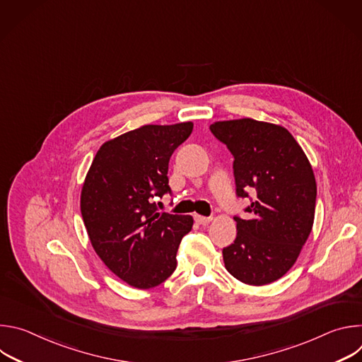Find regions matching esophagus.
<instances>
[{"mask_svg":"<svg viewBox=\"0 0 362 362\" xmlns=\"http://www.w3.org/2000/svg\"><path fill=\"white\" fill-rule=\"evenodd\" d=\"M194 219L200 225H208L212 221V218H206V216H200V215H194Z\"/></svg>","mask_w":362,"mask_h":362,"instance_id":"34e87169","label":"esophagus"}]
</instances>
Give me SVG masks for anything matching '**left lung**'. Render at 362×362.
Returning <instances> with one entry per match:
<instances>
[{
    "label": "left lung",
    "instance_id": "1",
    "mask_svg": "<svg viewBox=\"0 0 362 362\" xmlns=\"http://www.w3.org/2000/svg\"><path fill=\"white\" fill-rule=\"evenodd\" d=\"M211 132L233 154L236 194L255 199L235 216L236 239L222 250L228 272L261 286L282 278L313 230L317 202L314 170L302 147L282 126L238 119L215 122Z\"/></svg>",
    "mask_w": 362,
    "mask_h": 362
}]
</instances>
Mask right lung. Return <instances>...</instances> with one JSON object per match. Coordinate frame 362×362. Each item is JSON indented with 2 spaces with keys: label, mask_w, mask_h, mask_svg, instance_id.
I'll use <instances>...</instances> for the list:
<instances>
[{
  "label": "right lung",
  "mask_w": 362,
  "mask_h": 362,
  "mask_svg": "<svg viewBox=\"0 0 362 362\" xmlns=\"http://www.w3.org/2000/svg\"><path fill=\"white\" fill-rule=\"evenodd\" d=\"M192 122L146 124L103 144L83 183L81 216L95 253L137 289L165 282L176 269L193 218L159 212L154 197L170 193L169 160L190 136Z\"/></svg>",
  "instance_id": "right-lung-1"
}]
</instances>
